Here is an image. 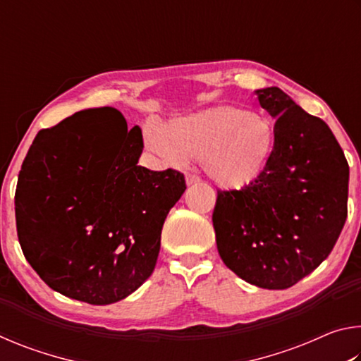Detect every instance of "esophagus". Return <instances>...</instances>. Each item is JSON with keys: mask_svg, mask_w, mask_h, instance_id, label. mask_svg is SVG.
Returning a JSON list of instances; mask_svg holds the SVG:
<instances>
[{"mask_svg": "<svg viewBox=\"0 0 361 361\" xmlns=\"http://www.w3.org/2000/svg\"><path fill=\"white\" fill-rule=\"evenodd\" d=\"M186 185L188 186H191V185H197V183L200 181V178L197 175H194V173H186Z\"/></svg>", "mask_w": 361, "mask_h": 361, "instance_id": "obj_1", "label": "esophagus"}]
</instances>
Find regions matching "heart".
Segmentation results:
<instances>
[{
  "instance_id": "obj_1",
  "label": "heart",
  "mask_w": 361,
  "mask_h": 361,
  "mask_svg": "<svg viewBox=\"0 0 361 361\" xmlns=\"http://www.w3.org/2000/svg\"><path fill=\"white\" fill-rule=\"evenodd\" d=\"M148 148L169 164L199 159L209 178L223 189L255 185L271 162L276 129L264 114L234 106H212L145 130Z\"/></svg>"
}]
</instances>
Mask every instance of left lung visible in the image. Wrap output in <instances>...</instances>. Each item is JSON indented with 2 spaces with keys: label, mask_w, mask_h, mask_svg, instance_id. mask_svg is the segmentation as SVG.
Returning <instances> with one entry per match:
<instances>
[{
  "label": "left lung",
  "mask_w": 361,
  "mask_h": 361,
  "mask_svg": "<svg viewBox=\"0 0 361 361\" xmlns=\"http://www.w3.org/2000/svg\"><path fill=\"white\" fill-rule=\"evenodd\" d=\"M276 121V148L255 185L218 191V253L235 276L290 288L331 253L347 218L349 164L325 121L279 87L255 90Z\"/></svg>",
  "instance_id": "obj_1"
}]
</instances>
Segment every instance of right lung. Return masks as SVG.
<instances>
[{
  "label": "right lung",
  "mask_w": 361,
  "mask_h": 361,
  "mask_svg": "<svg viewBox=\"0 0 361 361\" xmlns=\"http://www.w3.org/2000/svg\"><path fill=\"white\" fill-rule=\"evenodd\" d=\"M142 129L118 109H82L39 130L16 189L17 235L54 291L106 305L132 295L154 271L183 173L138 166Z\"/></svg>",
  "instance_id": "1"
}]
</instances>
